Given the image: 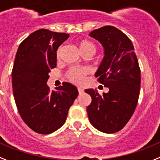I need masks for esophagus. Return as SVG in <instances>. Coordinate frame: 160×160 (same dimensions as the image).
<instances>
[{
    "label": "esophagus",
    "mask_w": 160,
    "mask_h": 160,
    "mask_svg": "<svg viewBox=\"0 0 160 160\" xmlns=\"http://www.w3.org/2000/svg\"><path fill=\"white\" fill-rule=\"evenodd\" d=\"M78 92H79V94H81L84 92V88H80V87H78Z\"/></svg>",
    "instance_id": "34e87169"
}]
</instances>
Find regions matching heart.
I'll list each match as a JSON object with an SVG mask.
<instances>
[{"label": "heart", "instance_id": "b5f03b06", "mask_svg": "<svg viewBox=\"0 0 160 160\" xmlns=\"http://www.w3.org/2000/svg\"><path fill=\"white\" fill-rule=\"evenodd\" d=\"M78 47L81 54L90 52L93 53L96 50V46L93 42L88 41V40H80L78 42ZM61 51V47H59L57 51V56H59ZM89 73V69L87 68H82V67H72L67 72V78L72 83L76 84H81L84 83L86 76Z\"/></svg>", "mask_w": 160, "mask_h": 160}]
</instances>
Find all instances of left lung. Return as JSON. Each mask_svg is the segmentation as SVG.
I'll return each mask as SVG.
<instances>
[{"instance_id": "1", "label": "left lung", "mask_w": 160, "mask_h": 160, "mask_svg": "<svg viewBox=\"0 0 160 160\" xmlns=\"http://www.w3.org/2000/svg\"><path fill=\"white\" fill-rule=\"evenodd\" d=\"M89 35L105 49V57L95 76L109 92L101 96L94 89L85 90L92 97L87 107L88 119L96 129L112 134L122 130L135 110L141 71L132 42L120 30L105 26Z\"/></svg>"}]
</instances>
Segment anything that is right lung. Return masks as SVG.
Listing matches in <instances>:
<instances>
[{
  "label": "right lung",
  "instance_id": "right-lung-1",
  "mask_svg": "<svg viewBox=\"0 0 160 160\" xmlns=\"http://www.w3.org/2000/svg\"><path fill=\"white\" fill-rule=\"evenodd\" d=\"M69 37L46 29L36 30L22 42L12 71L17 108L22 120L34 132L53 133L64 124L78 90L70 83L51 91L47 82L56 67L58 47Z\"/></svg>",
  "mask_w": 160,
  "mask_h": 160
}]
</instances>
